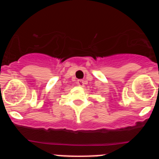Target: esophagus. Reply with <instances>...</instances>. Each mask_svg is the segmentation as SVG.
<instances>
[{"mask_svg": "<svg viewBox=\"0 0 159 159\" xmlns=\"http://www.w3.org/2000/svg\"><path fill=\"white\" fill-rule=\"evenodd\" d=\"M77 84H78V86H80V87H84V81L82 80H77Z\"/></svg>", "mask_w": 159, "mask_h": 159, "instance_id": "obj_1", "label": "esophagus"}]
</instances>
